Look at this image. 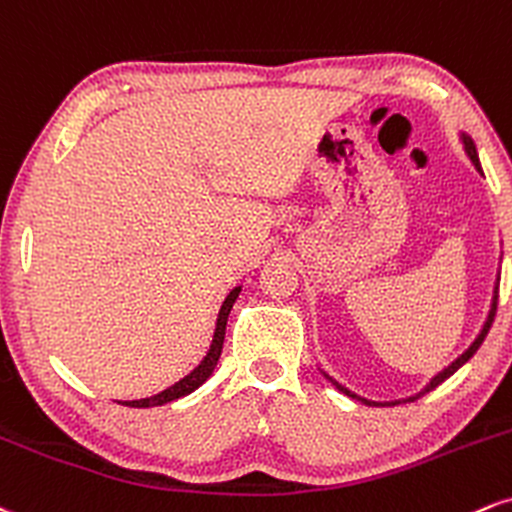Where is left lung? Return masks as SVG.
I'll return each instance as SVG.
<instances>
[{
    "mask_svg": "<svg viewBox=\"0 0 512 512\" xmlns=\"http://www.w3.org/2000/svg\"><path fill=\"white\" fill-rule=\"evenodd\" d=\"M460 141H462V148H465L467 158H470V160H472L474 170H477L479 174H484V172H482V162H479V155H477V148H474V141H472V136H470V134H465V131H460ZM498 280H501V273H498V275H496V285H494V297H491V306H489V314H486V321H484V326H482V330H479V335H477V338H474V340H472V345H470V347H467V350H465V352H462L458 359H453V362H450V364L446 366V369H441V371H438V374H436V376H431V381H429V383H426V386H424L422 390H419V393H414V395H407V398H400V400H383V402H381V400H369V398H362V395H357V393H354V390H350V388H345V386H342V383H338V381H335V378H333V376H328V374H326V371H323V369H318V371H321V374H323V378H328V381H330V383H333V386H335V388H338V390H340V393H345V395H347V398H352V400H359V402H364V405H374V407H390V405H400V402H410V400H417V398H419V395H424V393H426V390L436 388V386H438V383H443V381H446V378H448V376H453V374H455V371H458V369H460V366H462V364H465V362H470V359L474 357V352H477V350H479V345H482V342H484V338H486V333H489L491 323H494V316H496V304H498Z\"/></svg>",
    "mask_w": 512,
    "mask_h": 512,
    "instance_id": "obj_1",
    "label": "left lung"
}]
</instances>
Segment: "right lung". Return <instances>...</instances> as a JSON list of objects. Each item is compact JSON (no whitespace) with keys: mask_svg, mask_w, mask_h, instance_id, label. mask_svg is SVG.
Here are the masks:
<instances>
[{"mask_svg":"<svg viewBox=\"0 0 512 512\" xmlns=\"http://www.w3.org/2000/svg\"><path fill=\"white\" fill-rule=\"evenodd\" d=\"M239 292H242V285H237L234 290L227 294L225 302H222L220 311H218V321H215V333H213V340H210V347L206 352V357L201 359V364L196 366L191 374H186L182 381H177L174 386L165 388L162 393L158 395H150V398H141V400H119V405H129V407H158V405H167V402H174L179 398H184V395L194 393L196 388H201L203 383L208 381L210 374L215 371V366H218V359L222 354V342H225V328H227V316H230L234 302H237Z\"/></svg>","mask_w":512,"mask_h":512,"instance_id":"right-lung-1","label":"right lung"}]
</instances>
